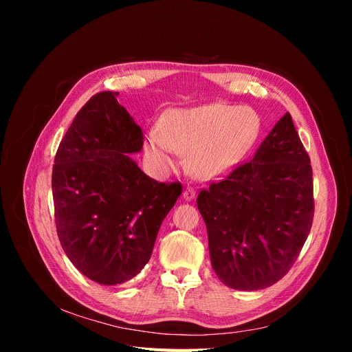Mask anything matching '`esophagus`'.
I'll use <instances>...</instances> for the list:
<instances>
[{"label":"esophagus","mask_w":352,"mask_h":352,"mask_svg":"<svg viewBox=\"0 0 352 352\" xmlns=\"http://www.w3.org/2000/svg\"><path fill=\"white\" fill-rule=\"evenodd\" d=\"M185 201H192L195 198V190L192 188H186L182 194Z\"/></svg>","instance_id":"1"}]
</instances>
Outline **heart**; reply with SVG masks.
Masks as SVG:
<instances>
[{
	"label": "heart",
	"mask_w": 352,
	"mask_h": 352,
	"mask_svg": "<svg viewBox=\"0 0 352 352\" xmlns=\"http://www.w3.org/2000/svg\"><path fill=\"white\" fill-rule=\"evenodd\" d=\"M261 133V117L251 107L223 102L192 109H173L163 114L160 129L145 135V157L157 172H167L177 163V154H188L190 173L202 180L230 175L252 150Z\"/></svg>",
	"instance_id": "obj_1"
}]
</instances>
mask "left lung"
Masks as SVG:
<instances>
[{
	"mask_svg": "<svg viewBox=\"0 0 352 352\" xmlns=\"http://www.w3.org/2000/svg\"><path fill=\"white\" fill-rule=\"evenodd\" d=\"M212 270L232 289L274 285L298 258L314 214L310 157L286 113L251 162L202 189Z\"/></svg>",
	"mask_w": 352,
	"mask_h": 352,
	"instance_id": "1",
	"label": "left lung"
}]
</instances>
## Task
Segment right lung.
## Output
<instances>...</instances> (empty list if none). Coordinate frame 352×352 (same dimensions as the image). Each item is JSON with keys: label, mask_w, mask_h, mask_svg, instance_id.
Listing matches in <instances>:
<instances>
[{"label": "right lung", "mask_w": 352, "mask_h": 352, "mask_svg": "<svg viewBox=\"0 0 352 352\" xmlns=\"http://www.w3.org/2000/svg\"><path fill=\"white\" fill-rule=\"evenodd\" d=\"M100 92L83 105L63 138L52 167L57 235L69 260L88 279L120 285L150 261L160 226L182 194L138 167L141 127Z\"/></svg>", "instance_id": "1"}]
</instances>
